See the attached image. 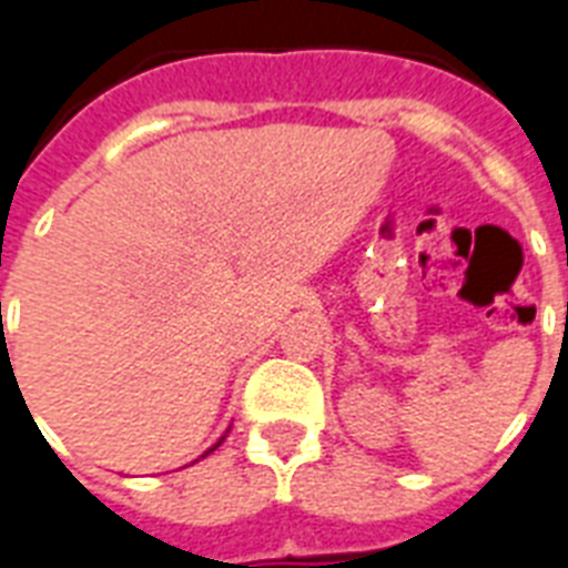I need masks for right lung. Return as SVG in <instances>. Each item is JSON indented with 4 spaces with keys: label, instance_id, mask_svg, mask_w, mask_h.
Returning <instances> with one entry per match:
<instances>
[{
    "label": "right lung",
    "instance_id": "1",
    "mask_svg": "<svg viewBox=\"0 0 568 568\" xmlns=\"http://www.w3.org/2000/svg\"><path fill=\"white\" fill-rule=\"evenodd\" d=\"M214 448H217V445H214Z\"/></svg>",
    "mask_w": 568,
    "mask_h": 568
}]
</instances>
